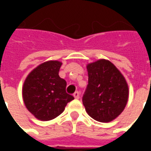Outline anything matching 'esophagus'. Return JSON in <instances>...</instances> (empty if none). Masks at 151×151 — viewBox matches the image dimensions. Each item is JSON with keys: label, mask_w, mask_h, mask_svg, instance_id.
Here are the masks:
<instances>
[{"label": "esophagus", "mask_w": 151, "mask_h": 151, "mask_svg": "<svg viewBox=\"0 0 151 151\" xmlns=\"http://www.w3.org/2000/svg\"><path fill=\"white\" fill-rule=\"evenodd\" d=\"M73 96H75V98L79 99V98H80V92H79V91H76V92L73 94Z\"/></svg>", "instance_id": "obj_1"}]
</instances>
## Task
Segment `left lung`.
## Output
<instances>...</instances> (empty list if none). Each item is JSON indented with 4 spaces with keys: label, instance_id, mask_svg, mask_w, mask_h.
I'll return each mask as SVG.
<instances>
[{
    "label": "left lung",
    "instance_id": "1",
    "mask_svg": "<svg viewBox=\"0 0 151 151\" xmlns=\"http://www.w3.org/2000/svg\"><path fill=\"white\" fill-rule=\"evenodd\" d=\"M86 68L88 84L82 96L83 105L92 119L108 123L116 119L127 104V82L110 61L100 60Z\"/></svg>",
    "mask_w": 151,
    "mask_h": 151
}]
</instances>
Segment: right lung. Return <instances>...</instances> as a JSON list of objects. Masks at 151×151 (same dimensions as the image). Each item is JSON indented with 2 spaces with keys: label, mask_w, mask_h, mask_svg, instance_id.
<instances>
[{
  "label": "right lung",
  "mask_w": 151,
  "mask_h": 151,
  "mask_svg": "<svg viewBox=\"0 0 151 151\" xmlns=\"http://www.w3.org/2000/svg\"><path fill=\"white\" fill-rule=\"evenodd\" d=\"M61 65L57 60L45 62L27 76L23 84L25 106L39 120L55 119L74 99L65 91L66 81L59 76Z\"/></svg>",
  "instance_id": "1"
}]
</instances>
